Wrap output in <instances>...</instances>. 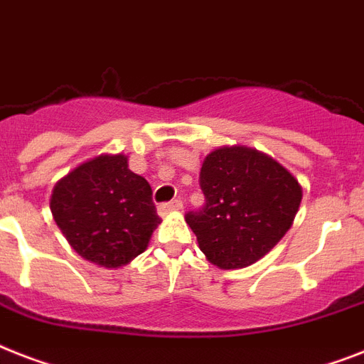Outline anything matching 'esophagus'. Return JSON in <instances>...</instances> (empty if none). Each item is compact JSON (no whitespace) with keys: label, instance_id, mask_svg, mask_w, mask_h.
Masks as SVG:
<instances>
[{"label":"esophagus","instance_id":"1","mask_svg":"<svg viewBox=\"0 0 364 364\" xmlns=\"http://www.w3.org/2000/svg\"><path fill=\"white\" fill-rule=\"evenodd\" d=\"M181 208H183L181 198H176V200H172V202L161 203V205L156 208V211H159V215H161V217H164V215H168L170 211H179Z\"/></svg>","mask_w":364,"mask_h":364}]
</instances>
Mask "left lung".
<instances>
[{"label":"left lung","mask_w":364,"mask_h":364,"mask_svg":"<svg viewBox=\"0 0 364 364\" xmlns=\"http://www.w3.org/2000/svg\"><path fill=\"white\" fill-rule=\"evenodd\" d=\"M200 185L205 205L185 218L200 250L220 269L264 258L291 228L303 200L299 181L280 162L247 146L209 153Z\"/></svg>","instance_id":"obj_1"}]
</instances>
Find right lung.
Masks as SVG:
<instances>
[{
    "label": "right lung",
    "mask_w": 364,
    "mask_h": 364,
    "mask_svg": "<svg viewBox=\"0 0 364 364\" xmlns=\"http://www.w3.org/2000/svg\"><path fill=\"white\" fill-rule=\"evenodd\" d=\"M50 211L84 259L117 269L147 249L161 224L149 183L129 170V156L99 155L55 183Z\"/></svg>",
    "instance_id": "1"
}]
</instances>
